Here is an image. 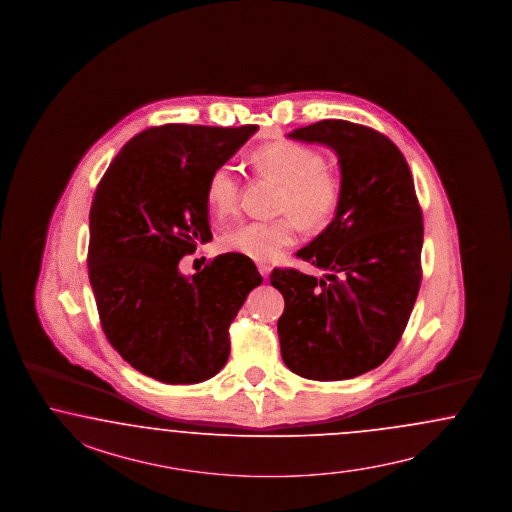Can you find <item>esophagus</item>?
I'll use <instances>...</instances> for the list:
<instances>
[{
  "mask_svg": "<svg viewBox=\"0 0 512 512\" xmlns=\"http://www.w3.org/2000/svg\"><path fill=\"white\" fill-rule=\"evenodd\" d=\"M258 271H260V275L267 279L269 277V273H271V267L267 264H258Z\"/></svg>",
  "mask_w": 512,
  "mask_h": 512,
  "instance_id": "obj_1",
  "label": "esophagus"
}]
</instances>
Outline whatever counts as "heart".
<instances>
[{
    "instance_id": "1",
    "label": "heart",
    "mask_w": 512,
    "mask_h": 512,
    "mask_svg": "<svg viewBox=\"0 0 512 512\" xmlns=\"http://www.w3.org/2000/svg\"><path fill=\"white\" fill-rule=\"evenodd\" d=\"M260 175L281 184L277 220H252L220 235L224 252L239 254L254 262H273L282 250L297 243V223L305 230H322L331 222L341 203V177L326 167L320 152L297 143H273L254 154ZM239 179L230 164L216 167L205 186V201L216 218L231 215L237 207ZM297 219L294 221L293 218Z\"/></svg>"
}]
</instances>
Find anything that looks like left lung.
I'll return each mask as SVG.
<instances>
[{
    "instance_id": "1",
    "label": "left lung",
    "mask_w": 512,
    "mask_h": 512,
    "mask_svg": "<svg viewBox=\"0 0 512 512\" xmlns=\"http://www.w3.org/2000/svg\"><path fill=\"white\" fill-rule=\"evenodd\" d=\"M286 137L333 150L343 192L328 228L296 252L324 277L271 273L284 297L282 360L305 379H354L392 354L418 296L424 224L413 175L388 137L347 120Z\"/></svg>"
}]
</instances>
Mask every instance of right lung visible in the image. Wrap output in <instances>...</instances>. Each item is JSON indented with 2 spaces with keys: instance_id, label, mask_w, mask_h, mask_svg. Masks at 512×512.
Masks as SVG:
<instances>
[{
  "instance_id": "obj_1",
  "label": "right lung",
  "mask_w": 512,
  "mask_h": 512,
  "mask_svg": "<svg viewBox=\"0 0 512 512\" xmlns=\"http://www.w3.org/2000/svg\"><path fill=\"white\" fill-rule=\"evenodd\" d=\"M256 132L258 126L150 128L120 149L99 182L88 279L109 343L147 377L198 384L228 362V328L262 275L250 258L231 252L196 275H182L179 264L213 239L209 175Z\"/></svg>"
}]
</instances>
